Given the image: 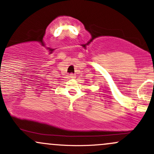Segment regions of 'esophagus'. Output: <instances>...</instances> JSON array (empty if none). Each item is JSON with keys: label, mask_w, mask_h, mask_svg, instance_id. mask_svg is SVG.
Listing matches in <instances>:
<instances>
[{"label": "esophagus", "mask_w": 154, "mask_h": 154, "mask_svg": "<svg viewBox=\"0 0 154 154\" xmlns=\"http://www.w3.org/2000/svg\"><path fill=\"white\" fill-rule=\"evenodd\" d=\"M69 77L70 78H75V75L74 74H69Z\"/></svg>", "instance_id": "esophagus-1"}]
</instances>
